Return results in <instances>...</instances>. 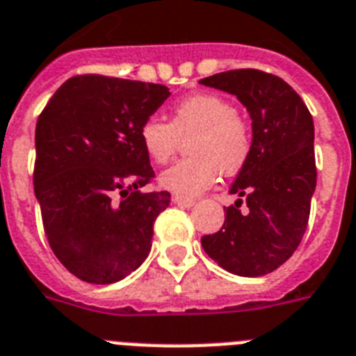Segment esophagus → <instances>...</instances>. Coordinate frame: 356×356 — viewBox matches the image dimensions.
I'll list each match as a JSON object with an SVG mask.
<instances>
[{
	"label": "esophagus",
	"mask_w": 356,
	"mask_h": 356,
	"mask_svg": "<svg viewBox=\"0 0 356 356\" xmlns=\"http://www.w3.org/2000/svg\"><path fill=\"white\" fill-rule=\"evenodd\" d=\"M172 202L177 204V206H182V208H191V206L195 204V200H193V199H188V197L175 195L174 199H172Z\"/></svg>",
	"instance_id": "obj_1"
}]
</instances>
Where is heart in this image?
Listing matches in <instances>:
<instances>
[{
	"label": "heart",
	"instance_id": "heart-1",
	"mask_svg": "<svg viewBox=\"0 0 356 356\" xmlns=\"http://www.w3.org/2000/svg\"><path fill=\"white\" fill-rule=\"evenodd\" d=\"M140 140L154 163L165 165L188 141L191 157L179 161L161 174L166 190L177 195H199L211 188L218 174L236 175L252 154L254 136L249 120L238 114L236 105L216 92H197L177 102L165 120L147 118Z\"/></svg>",
	"mask_w": 356,
	"mask_h": 356
}]
</instances>
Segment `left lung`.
I'll list each match as a JSON object with an SVG mask.
<instances>
[{
    "label": "left lung",
    "instance_id": "8db88e82",
    "mask_svg": "<svg viewBox=\"0 0 356 356\" xmlns=\"http://www.w3.org/2000/svg\"><path fill=\"white\" fill-rule=\"evenodd\" d=\"M200 84L222 89L252 118V154L229 193L220 231L200 238L204 251L231 274L265 276L296 252L307 231L317 182L314 120L285 80L259 70H231ZM245 203V213L239 211Z\"/></svg>",
    "mask_w": 356,
    "mask_h": 356
}]
</instances>
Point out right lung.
I'll return each mask as SVG.
<instances>
[{
    "label": "right lung",
    "instance_id": "obj_1",
    "mask_svg": "<svg viewBox=\"0 0 356 356\" xmlns=\"http://www.w3.org/2000/svg\"><path fill=\"white\" fill-rule=\"evenodd\" d=\"M170 91L97 73L66 80L35 125L33 190L54 254L86 283L109 285L140 267L168 191L141 188L156 174L140 127Z\"/></svg>",
    "mask_w": 356,
    "mask_h": 356
}]
</instances>
